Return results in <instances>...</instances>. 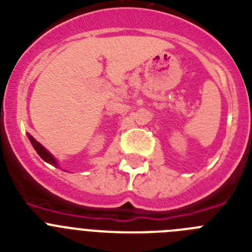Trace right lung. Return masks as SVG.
I'll list each match as a JSON object with an SVG mask.
<instances>
[{
    "label": "right lung",
    "mask_w": 252,
    "mask_h": 252,
    "mask_svg": "<svg viewBox=\"0 0 252 252\" xmlns=\"http://www.w3.org/2000/svg\"><path fill=\"white\" fill-rule=\"evenodd\" d=\"M28 136H29V140H30V142L32 144V146H34V149L36 150V153L40 155V158H41L44 161L49 162V164H51V165H54V166H57V168H59V166H58L57 160L53 158V155H51L49 151H46L45 148H44V146H41V144H40V142H37L34 137L31 136V135H28Z\"/></svg>",
    "instance_id": "right-lung-1"
}]
</instances>
